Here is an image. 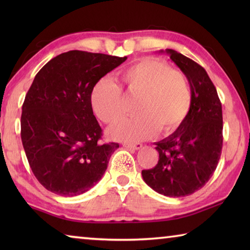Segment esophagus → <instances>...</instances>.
Here are the masks:
<instances>
[{
  "mask_svg": "<svg viewBox=\"0 0 250 250\" xmlns=\"http://www.w3.org/2000/svg\"><path fill=\"white\" fill-rule=\"evenodd\" d=\"M124 146L130 150H139L142 147L141 143H124Z\"/></svg>",
  "mask_w": 250,
  "mask_h": 250,
  "instance_id": "1",
  "label": "esophagus"
}]
</instances>
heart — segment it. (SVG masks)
Instances as JSON below:
<instances>
[{"label":"heart","mask_w":250,"mask_h":250,"mask_svg":"<svg viewBox=\"0 0 250 250\" xmlns=\"http://www.w3.org/2000/svg\"><path fill=\"white\" fill-rule=\"evenodd\" d=\"M129 95L139 98L138 115L118 122L109 129L110 138L138 141L162 133L174 132L188 118L192 107V92L183 73L172 69L167 62L146 57L126 67L120 74ZM95 115L104 124H115L125 113L122 91L112 78L104 76L90 92Z\"/></svg>","instance_id":"b5f03b06"}]
</instances>
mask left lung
<instances>
[{"label":"left lung","mask_w":250,"mask_h":250,"mask_svg":"<svg viewBox=\"0 0 250 250\" xmlns=\"http://www.w3.org/2000/svg\"><path fill=\"white\" fill-rule=\"evenodd\" d=\"M166 53L188 80L192 107L179 129L155 143L158 164L143 170L142 177L155 192L182 197L201 189L216 170L223 147L222 104L201 65L176 50Z\"/></svg>","instance_id":"1"}]
</instances>
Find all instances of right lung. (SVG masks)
Instances as JSON below:
<instances>
[{"label":"right lung","instance_id":"right-lung-1","mask_svg":"<svg viewBox=\"0 0 250 250\" xmlns=\"http://www.w3.org/2000/svg\"><path fill=\"white\" fill-rule=\"evenodd\" d=\"M125 59L69 50L50 59L34 78L22 107L21 138L34 175L48 191L79 195L107 170L119 145L100 141L90 92Z\"/></svg>","mask_w":250,"mask_h":250}]
</instances>
